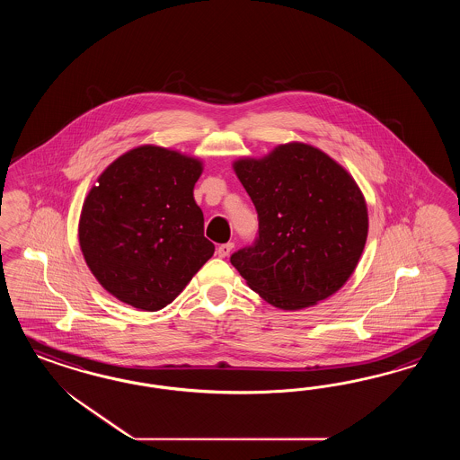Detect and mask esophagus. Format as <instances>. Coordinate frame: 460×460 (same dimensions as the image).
Segmentation results:
<instances>
[{
	"mask_svg": "<svg viewBox=\"0 0 460 460\" xmlns=\"http://www.w3.org/2000/svg\"><path fill=\"white\" fill-rule=\"evenodd\" d=\"M233 248H234V243H224V244H221V246L217 248V254H219L221 258H226V256H229V252L233 251Z\"/></svg>",
	"mask_w": 460,
	"mask_h": 460,
	"instance_id": "1",
	"label": "esophagus"
}]
</instances>
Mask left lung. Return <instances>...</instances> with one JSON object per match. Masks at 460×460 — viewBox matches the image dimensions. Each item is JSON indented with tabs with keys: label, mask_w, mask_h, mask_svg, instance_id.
I'll return each mask as SVG.
<instances>
[{
	"label": "left lung",
	"mask_w": 460,
	"mask_h": 460,
	"mask_svg": "<svg viewBox=\"0 0 460 460\" xmlns=\"http://www.w3.org/2000/svg\"><path fill=\"white\" fill-rule=\"evenodd\" d=\"M233 167L260 221L254 243L231 256L251 290L283 310L334 295L354 273L367 237L366 200L348 170L296 141Z\"/></svg>",
	"instance_id": "left-lung-1"
}]
</instances>
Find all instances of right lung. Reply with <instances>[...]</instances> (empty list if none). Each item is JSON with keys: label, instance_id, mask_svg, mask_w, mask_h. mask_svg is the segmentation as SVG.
<instances>
[{"label": "right lung", "instance_id": "1", "mask_svg": "<svg viewBox=\"0 0 460 460\" xmlns=\"http://www.w3.org/2000/svg\"><path fill=\"white\" fill-rule=\"evenodd\" d=\"M202 162L155 145L133 148L84 200L79 244L106 292L155 312L175 300L214 254L194 185Z\"/></svg>", "mask_w": 460, "mask_h": 460}]
</instances>
